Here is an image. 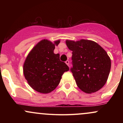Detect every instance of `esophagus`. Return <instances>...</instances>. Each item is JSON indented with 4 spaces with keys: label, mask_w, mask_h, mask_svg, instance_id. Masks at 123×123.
I'll return each instance as SVG.
<instances>
[{
    "label": "esophagus",
    "mask_w": 123,
    "mask_h": 123,
    "mask_svg": "<svg viewBox=\"0 0 123 123\" xmlns=\"http://www.w3.org/2000/svg\"><path fill=\"white\" fill-rule=\"evenodd\" d=\"M65 63H66V65H68L69 66V61L68 60L66 61H65Z\"/></svg>",
    "instance_id": "esophagus-1"
}]
</instances>
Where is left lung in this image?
<instances>
[{"instance_id":"8db88e82","label":"left lung","mask_w":123,"mask_h":123,"mask_svg":"<svg viewBox=\"0 0 123 123\" xmlns=\"http://www.w3.org/2000/svg\"><path fill=\"white\" fill-rule=\"evenodd\" d=\"M72 51L70 69L77 86L83 92H97L105 84L111 68L108 54L98 43L91 40H66Z\"/></svg>"}]
</instances>
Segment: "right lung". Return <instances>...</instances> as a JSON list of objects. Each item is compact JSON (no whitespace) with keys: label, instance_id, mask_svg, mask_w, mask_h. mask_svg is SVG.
Returning a JSON list of instances; mask_svg holds the SVG:
<instances>
[{"label":"right lung","instance_id":"1","mask_svg":"<svg viewBox=\"0 0 123 123\" xmlns=\"http://www.w3.org/2000/svg\"><path fill=\"white\" fill-rule=\"evenodd\" d=\"M60 40L44 39L31 51L24 63V74L29 85L37 92L47 94L58 86L61 76L69 70L67 65L60 60V54L54 53L55 46Z\"/></svg>","mask_w":123,"mask_h":123}]
</instances>
